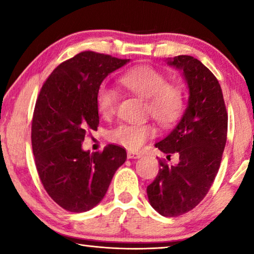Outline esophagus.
Masks as SVG:
<instances>
[{"instance_id":"34e87169","label":"esophagus","mask_w":254,"mask_h":254,"mask_svg":"<svg viewBox=\"0 0 254 254\" xmlns=\"http://www.w3.org/2000/svg\"><path fill=\"white\" fill-rule=\"evenodd\" d=\"M142 157V153L135 152V151H128L127 152V158L128 159H139Z\"/></svg>"}]
</instances>
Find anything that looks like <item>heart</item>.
Returning a JSON list of instances; mask_svg holds the SVG:
<instances>
[{
    "instance_id": "obj_1",
    "label": "heart",
    "mask_w": 254,
    "mask_h": 254,
    "mask_svg": "<svg viewBox=\"0 0 254 254\" xmlns=\"http://www.w3.org/2000/svg\"><path fill=\"white\" fill-rule=\"evenodd\" d=\"M121 84L128 91L147 100V112L162 127L177 122L185 110V93L180 85L168 83L161 71L150 66L130 69L120 77ZM118 91L103 84L96 93V107L103 118L109 119L118 107ZM156 134L151 123H122L112 128L109 137L112 142L137 150Z\"/></svg>"
}]
</instances>
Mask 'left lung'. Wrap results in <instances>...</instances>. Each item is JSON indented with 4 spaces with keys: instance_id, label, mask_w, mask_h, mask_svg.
Listing matches in <instances>:
<instances>
[{
    "instance_id": "1",
    "label": "left lung",
    "mask_w": 254,
    "mask_h": 254,
    "mask_svg": "<svg viewBox=\"0 0 254 254\" xmlns=\"http://www.w3.org/2000/svg\"><path fill=\"white\" fill-rule=\"evenodd\" d=\"M169 65L184 71L189 88L183 118L156 148L177 153V165L159 159L156 179L147 187L150 204L162 216L177 217L195 208L207 195L220 168L227 135V112L218 80L191 56H178Z\"/></svg>"
}]
</instances>
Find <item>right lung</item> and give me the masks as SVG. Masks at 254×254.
<instances>
[{
  "instance_id": "right-lung-1",
  "label": "right lung",
  "mask_w": 254,
  "mask_h": 254,
  "mask_svg": "<svg viewBox=\"0 0 254 254\" xmlns=\"http://www.w3.org/2000/svg\"><path fill=\"white\" fill-rule=\"evenodd\" d=\"M127 62L83 51L60 64L38 95L31 126L34 163L47 194L68 212H86L100 203L127 160L121 145L107 144L103 151L91 153L81 143L100 124L98 87Z\"/></svg>"
}]
</instances>
